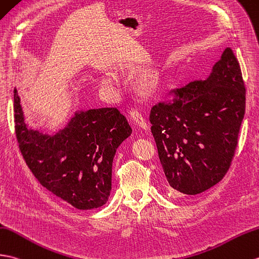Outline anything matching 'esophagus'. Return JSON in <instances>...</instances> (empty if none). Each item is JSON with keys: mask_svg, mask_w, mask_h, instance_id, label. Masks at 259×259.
Here are the masks:
<instances>
[{"mask_svg": "<svg viewBox=\"0 0 259 259\" xmlns=\"http://www.w3.org/2000/svg\"><path fill=\"white\" fill-rule=\"evenodd\" d=\"M130 116L132 118V120H134L135 123L139 125L140 128L147 130L148 129V123L146 121V119H144V117L141 115V112L138 110V109H131L130 111Z\"/></svg>", "mask_w": 259, "mask_h": 259, "instance_id": "1", "label": "esophagus"}]
</instances>
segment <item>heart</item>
Returning a JSON list of instances; mask_svg holds the SVG:
<instances>
[{"instance_id":"heart-1","label":"heart","mask_w":259,"mask_h":259,"mask_svg":"<svg viewBox=\"0 0 259 259\" xmlns=\"http://www.w3.org/2000/svg\"><path fill=\"white\" fill-rule=\"evenodd\" d=\"M105 82H107V83H115V82H117V78H116V76H113V75H108L105 78Z\"/></svg>"}]
</instances>
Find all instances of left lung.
<instances>
[{
	"label": "left lung",
	"mask_w": 259,
	"mask_h": 259,
	"mask_svg": "<svg viewBox=\"0 0 259 259\" xmlns=\"http://www.w3.org/2000/svg\"><path fill=\"white\" fill-rule=\"evenodd\" d=\"M171 93L151 108V132L167 189L200 194L224 178L235 154L246 100L237 58L227 47L205 80Z\"/></svg>",
	"instance_id": "left-lung-1"
}]
</instances>
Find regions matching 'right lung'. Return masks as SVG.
Wrapping results in <instances>:
<instances>
[{"label": "right lung", "mask_w": 259, "mask_h": 259, "mask_svg": "<svg viewBox=\"0 0 259 259\" xmlns=\"http://www.w3.org/2000/svg\"><path fill=\"white\" fill-rule=\"evenodd\" d=\"M14 89L15 135L21 153L38 182L78 209L102 206L111 191L112 161L131 135L117 108L77 111L53 136L28 128Z\"/></svg>", "instance_id": "1"}]
</instances>
